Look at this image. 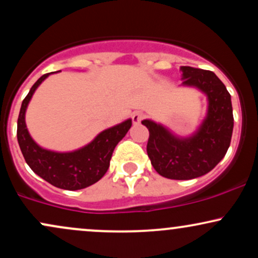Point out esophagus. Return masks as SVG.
I'll use <instances>...</instances> for the list:
<instances>
[{
  "instance_id": "esophagus-1",
  "label": "esophagus",
  "mask_w": 258,
  "mask_h": 258,
  "mask_svg": "<svg viewBox=\"0 0 258 258\" xmlns=\"http://www.w3.org/2000/svg\"><path fill=\"white\" fill-rule=\"evenodd\" d=\"M144 117V114L142 111H136L135 114L132 115V122L135 123V125H137V123L141 122L142 120H143Z\"/></svg>"
}]
</instances>
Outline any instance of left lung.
Returning a JSON list of instances; mask_svg holds the SVG:
<instances>
[{"mask_svg":"<svg viewBox=\"0 0 258 258\" xmlns=\"http://www.w3.org/2000/svg\"><path fill=\"white\" fill-rule=\"evenodd\" d=\"M182 86L198 88L207 98L205 119L189 137H178L153 120L142 123L149 130L147 153L160 176L193 179L215 168L226 155L232 139V99L223 82L210 70L180 67Z\"/></svg>","mask_w":258,"mask_h":258,"instance_id":"8db88e82","label":"left lung"}]
</instances>
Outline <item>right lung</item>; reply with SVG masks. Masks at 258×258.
Here are the masks:
<instances>
[{
  "label": "right lung",
  "instance_id": "add662e5",
  "mask_svg": "<svg viewBox=\"0 0 258 258\" xmlns=\"http://www.w3.org/2000/svg\"><path fill=\"white\" fill-rule=\"evenodd\" d=\"M51 74L53 73L41 76L23 100L18 117V143L26 164L37 176L57 188L79 190L94 184L104 176L110 165L112 152L131 128L132 120L127 119L104 130L91 143L74 152H53L40 147L26 128L25 112L32 94Z\"/></svg>",
  "mask_w": 258,
  "mask_h": 258
}]
</instances>
